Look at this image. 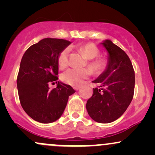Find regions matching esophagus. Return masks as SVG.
<instances>
[{
	"label": "esophagus",
	"instance_id": "obj_1",
	"mask_svg": "<svg viewBox=\"0 0 155 155\" xmlns=\"http://www.w3.org/2000/svg\"><path fill=\"white\" fill-rule=\"evenodd\" d=\"M74 90L77 91V90H79L80 88H81V87H74Z\"/></svg>",
	"mask_w": 155,
	"mask_h": 155
}]
</instances>
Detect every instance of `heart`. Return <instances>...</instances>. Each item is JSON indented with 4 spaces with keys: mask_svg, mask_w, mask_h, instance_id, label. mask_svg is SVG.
Returning a JSON list of instances; mask_svg holds the SVG:
<instances>
[{
    "mask_svg": "<svg viewBox=\"0 0 155 155\" xmlns=\"http://www.w3.org/2000/svg\"><path fill=\"white\" fill-rule=\"evenodd\" d=\"M80 49L84 53L85 56L90 59L88 62L89 67L92 72L95 74H101L105 71L108 66L107 60L102 58H97L99 55V49L94 44H87L80 47ZM69 48H65L60 52L58 57V65L60 68H65L68 63ZM91 74L90 69L79 68H71L67 69L62 74L61 79L64 82L72 85H80L85 79Z\"/></svg>",
    "mask_w": 155,
    "mask_h": 155,
    "instance_id": "b5f03b06",
    "label": "heart"
}]
</instances>
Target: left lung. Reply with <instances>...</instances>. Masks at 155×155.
I'll use <instances>...</instances> for the list:
<instances>
[{"mask_svg":"<svg viewBox=\"0 0 155 155\" xmlns=\"http://www.w3.org/2000/svg\"><path fill=\"white\" fill-rule=\"evenodd\" d=\"M108 51V66L92 82L101 88H94L86 108L94 121L109 123L122 116L133 97L135 72L130 60L124 51L111 41L101 43Z\"/></svg>","mask_w":155,"mask_h":155,"instance_id":"8db88e82","label":"left lung"}]
</instances>
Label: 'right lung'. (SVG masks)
Returning <instances> with one entry per match:
<instances>
[{
  "label": "right lung",
  "instance_id": "obj_1",
  "mask_svg": "<svg viewBox=\"0 0 155 155\" xmlns=\"http://www.w3.org/2000/svg\"><path fill=\"white\" fill-rule=\"evenodd\" d=\"M71 44L64 39L46 38L25 51L21 60L17 84L21 106L27 114L41 123H51L63 114L68 97L76 91L58 81V57Z\"/></svg>",
  "mask_w": 155,
  "mask_h": 155
}]
</instances>
